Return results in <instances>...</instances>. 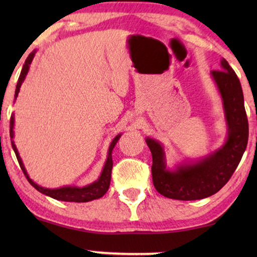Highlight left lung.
I'll use <instances>...</instances> for the list:
<instances>
[{"mask_svg": "<svg viewBox=\"0 0 257 257\" xmlns=\"http://www.w3.org/2000/svg\"><path fill=\"white\" fill-rule=\"evenodd\" d=\"M221 68L210 72L222 98L228 127L226 143L219 150L195 163L168 170L163 145L146 138L152 153L153 185L166 198L188 201L215 194L227 184L243 156L249 135L243 92L236 73L224 58L221 59Z\"/></svg>", "mask_w": 257, "mask_h": 257, "instance_id": "1", "label": "left lung"}]
</instances>
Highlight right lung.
<instances>
[{
	"label": "right lung",
	"mask_w": 257,
	"mask_h": 257,
	"mask_svg": "<svg viewBox=\"0 0 257 257\" xmlns=\"http://www.w3.org/2000/svg\"><path fill=\"white\" fill-rule=\"evenodd\" d=\"M35 52H36V51L31 52V54L28 56L26 62H24V65L22 68V71H21L19 82H17V85H16L15 99L17 98V96H19L20 87H21V85H22V83H23L24 78H26L28 71H29L30 64H31V62H33V59H34ZM14 122H15V119H14V114H13L12 118H10V138H12L13 150L16 154V158H17V160H19L20 166H21V168H22L23 173H24V175H26V178L28 179V181H29L30 185L33 186V187L36 188L38 192L43 193V194L50 196V198H52V199L61 200V201H69V202L92 201V200L101 198V196H103L105 193L107 192L108 187H110L112 166H113V161H112V150L114 149L115 144H117V142L119 140V138H120L121 135L115 136V138L112 140L111 145H110V147H108L106 163H105L103 172H101L100 177L98 178L97 181H94V182H92V184L85 186V187H70V186H68V187L50 189V188H44V187H42V186H38L37 184H35V182L29 178V175H28L27 171H26V167H24V165L22 163V159H21V157L19 154V151H17L15 143H14V140H13L14 139Z\"/></svg>",
	"instance_id": "obj_1"
}]
</instances>
